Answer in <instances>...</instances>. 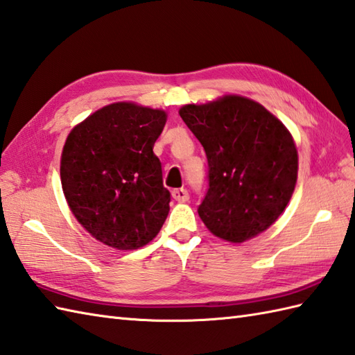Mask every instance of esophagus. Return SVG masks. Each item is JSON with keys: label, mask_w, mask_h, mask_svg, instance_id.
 <instances>
[{"label": "esophagus", "mask_w": 355, "mask_h": 355, "mask_svg": "<svg viewBox=\"0 0 355 355\" xmlns=\"http://www.w3.org/2000/svg\"><path fill=\"white\" fill-rule=\"evenodd\" d=\"M172 198L178 201V202H186L189 201V192H187V189H173L172 191Z\"/></svg>", "instance_id": "34e87169"}]
</instances>
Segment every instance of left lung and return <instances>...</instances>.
<instances>
[{
	"label": "left lung",
	"mask_w": 355,
	"mask_h": 355,
	"mask_svg": "<svg viewBox=\"0 0 355 355\" xmlns=\"http://www.w3.org/2000/svg\"><path fill=\"white\" fill-rule=\"evenodd\" d=\"M180 116L206 150L207 189L198 206L206 227L230 243L267 230L288 205L297 180V150L288 130L241 96L186 105Z\"/></svg>",
	"instance_id": "obj_1"
}]
</instances>
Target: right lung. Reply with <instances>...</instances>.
I'll use <instances>...</instances> for the list:
<instances>
[{
  "label": "right lung",
  "mask_w": 355,
  "mask_h": 355,
  "mask_svg": "<svg viewBox=\"0 0 355 355\" xmlns=\"http://www.w3.org/2000/svg\"><path fill=\"white\" fill-rule=\"evenodd\" d=\"M166 112L119 102L96 111L69 134L61 183L76 220L97 241L134 250L153 241L169 214L154 143Z\"/></svg>",
  "instance_id": "add662e5"
}]
</instances>
